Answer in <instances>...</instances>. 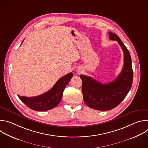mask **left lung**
I'll use <instances>...</instances> for the list:
<instances>
[{
  "mask_svg": "<svg viewBox=\"0 0 148 148\" xmlns=\"http://www.w3.org/2000/svg\"><path fill=\"white\" fill-rule=\"evenodd\" d=\"M110 40L116 41L124 54V64L120 74L114 81L102 84L90 77L80 75L84 101L89 107L98 111L112 110L123 100L130 91L133 81V70L130 53L115 34L108 33Z\"/></svg>",
  "mask_w": 148,
  "mask_h": 148,
  "instance_id": "1",
  "label": "left lung"
}]
</instances>
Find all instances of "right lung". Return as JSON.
<instances>
[{"instance_id": "right-lung-1", "label": "right lung", "mask_w": 148, "mask_h": 148, "mask_svg": "<svg viewBox=\"0 0 148 148\" xmlns=\"http://www.w3.org/2000/svg\"><path fill=\"white\" fill-rule=\"evenodd\" d=\"M22 45V44H21ZM73 74L70 73L60 78L49 91L38 96L27 97L18 95L19 99L26 105L34 111H45L57 107L60 102L63 91Z\"/></svg>"}]
</instances>
